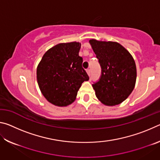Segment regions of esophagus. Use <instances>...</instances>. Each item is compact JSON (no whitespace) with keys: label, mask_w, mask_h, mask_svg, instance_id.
Returning a JSON list of instances; mask_svg holds the SVG:
<instances>
[{"label":"esophagus","mask_w":160,"mask_h":160,"mask_svg":"<svg viewBox=\"0 0 160 160\" xmlns=\"http://www.w3.org/2000/svg\"><path fill=\"white\" fill-rule=\"evenodd\" d=\"M87 72H88V74L89 76H90V75H91V70L90 69H88V70H87Z\"/></svg>","instance_id":"34e87169"}]
</instances>
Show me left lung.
<instances>
[{
  "label": "left lung",
  "mask_w": 160,
  "mask_h": 160,
  "mask_svg": "<svg viewBox=\"0 0 160 160\" xmlns=\"http://www.w3.org/2000/svg\"><path fill=\"white\" fill-rule=\"evenodd\" d=\"M101 67V75L92 84L95 94L102 103L119 104L133 90L136 81V66L133 58L117 42L90 40Z\"/></svg>",
  "instance_id": "1"
}]
</instances>
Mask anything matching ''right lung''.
Segmentation results:
<instances>
[{
    "instance_id": "obj_1",
    "label": "right lung",
    "mask_w": 160,
    "mask_h": 160,
    "mask_svg": "<svg viewBox=\"0 0 160 160\" xmlns=\"http://www.w3.org/2000/svg\"><path fill=\"white\" fill-rule=\"evenodd\" d=\"M79 42L61 43L48 49L37 69L38 85L44 97L56 106L71 104L89 76L79 56Z\"/></svg>"
}]
</instances>
